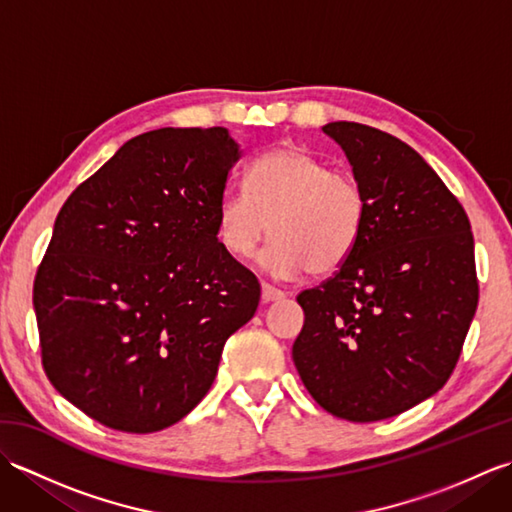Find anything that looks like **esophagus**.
Instances as JSON below:
<instances>
[{
	"label": "esophagus",
	"instance_id": "obj_1",
	"mask_svg": "<svg viewBox=\"0 0 512 512\" xmlns=\"http://www.w3.org/2000/svg\"><path fill=\"white\" fill-rule=\"evenodd\" d=\"M286 295L281 290H277V288H273L270 284H262V299H264V303H270V301H279V299H284Z\"/></svg>",
	"mask_w": 512,
	"mask_h": 512
}]
</instances>
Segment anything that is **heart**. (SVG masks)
<instances>
[{
    "instance_id": "1",
    "label": "heart",
    "mask_w": 512,
    "mask_h": 512,
    "mask_svg": "<svg viewBox=\"0 0 512 512\" xmlns=\"http://www.w3.org/2000/svg\"><path fill=\"white\" fill-rule=\"evenodd\" d=\"M248 191L226 187L217 200V239L228 255L248 259L262 239L266 273L295 279L341 268L354 253L365 224V193L354 176L334 171L312 151L270 149L248 169Z\"/></svg>"
}]
</instances>
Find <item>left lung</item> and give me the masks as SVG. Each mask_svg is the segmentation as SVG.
<instances>
[{
    "label": "left lung",
    "mask_w": 512,
    "mask_h": 512,
    "mask_svg": "<svg viewBox=\"0 0 512 512\" xmlns=\"http://www.w3.org/2000/svg\"><path fill=\"white\" fill-rule=\"evenodd\" d=\"M323 132L365 193L354 253L297 297L303 385L336 418L376 422L431 398L458 363L477 308L471 222L416 149L361 123Z\"/></svg>",
    "instance_id": "8db88e82"
}]
</instances>
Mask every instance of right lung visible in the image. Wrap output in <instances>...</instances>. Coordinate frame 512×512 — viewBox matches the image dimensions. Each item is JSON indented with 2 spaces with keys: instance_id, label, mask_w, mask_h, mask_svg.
<instances>
[{
  "instance_id": "add662e5",
  "label": "right lung",
  "mask_w": 512,
  "mask_h": 512,
  "mask_svg": "<svg viewBox=\"0 0 512 512\" xmlns=\"http://www.w3.org/2000/svg\"><path fill=\"white\" fill-rule=\"evenodd\" d=\"M242 149L224 127L140 134L72 191L37 270L50 383L105 427L154 433L211 389L259 281L217 239Z\"/></svg>"
}]
</instances>
